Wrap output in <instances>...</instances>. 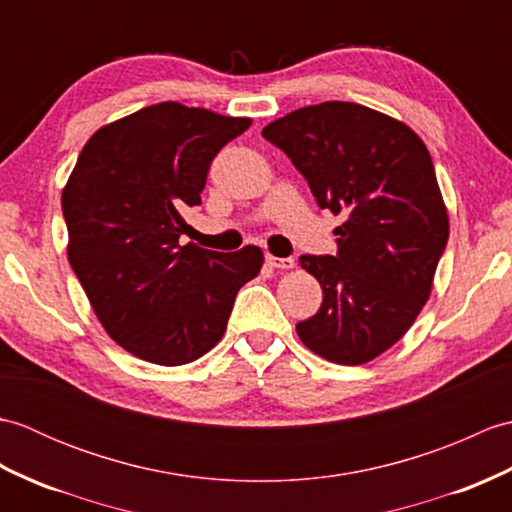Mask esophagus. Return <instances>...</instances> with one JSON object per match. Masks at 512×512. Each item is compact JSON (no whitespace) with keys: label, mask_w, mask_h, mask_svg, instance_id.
Instances as JSON below:
<instances>
[{"label":"esophagus","mask_w":512,"mask_h":512,"mask_svg":"<svg viewBox=\"0 0 512 512\" xmlns=\"http://www.w3.org/2000/svg\"><path fill=\"white\" fill-rule=\"evenodd\" d=\"M266 264L270 268H281V270H288L295 266V259L292 257H275V255H266Z\"/></svg>","instance_id":"1"}]
</instances>
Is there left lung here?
Segmentation results:
<instances>
[{"label":"left lung","instance_id":"obj_1","mask_svg":"<svg viewBox=\"0 0 512 512\" xmlns=\"http://www.w3.org/2000/svg\"><path fill=\"white\" fill-rule=\"evenodd\" d=\"M321 209L343 215L336 255H301L323 303L297 323L314 354L361 365L416 321L449 239L436 169L407 125L365 105L328 101L264 127Z\"/></svg>","mask_w":512,"mask_h":512}]
</instances>
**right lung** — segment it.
<instances>
[{
    "label": "right lung",
    "instance_id": "1",
    "mask_svg": "<svg viewBox=\"0 0 512 512\" xmlns=\"http://www.w3.org/2000/svg\"><path fill=\"white\" fill-rule=\"evenodd\" d=\"M250 118L165 101L101 127L61 195L68 259L96 317L127 352L184 365L222 339L257 246H180L182 213L202 204L213 158Z\"/></svg>",
    "mask_w": 512,
    "mask_h": 512
}]
</instances>
